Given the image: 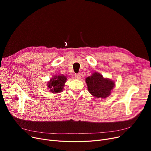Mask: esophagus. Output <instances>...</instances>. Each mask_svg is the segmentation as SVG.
<instances>
[{
    "instance_id": "obj_1",
    "label": "esophagus",
    "mask_w": 151,
    "mask_h": 151,
    "mask_svg": "<svg viewBox=\"0 0 151 151\" xmlns=\"http://www.w3.org/2000/svg\"><path fill=\"white\" fill-rule=\"evenodd\" d=\"M75 78L76 79V80H80V79L81 78V75L80 73H78V74H76L75 75Z\"/></svg>"
}]
</instances>
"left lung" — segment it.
<instances>
[{
	"mask_svg": "<svg viewBox=\"0 0 151 151\" xmlns=\"http://www.w3.org/2000/svg\"><path fill=\"white\" fill-rule=\"evenodd\" d=\"M89 93L94 97L106 99L111 93L116 86L115 82L111 79L104 78L98 72H93L91 76L86 78Z\"/></svg>",
	"mask_w": 151,
	"mask_h": 151,
	"instance_id": "left-lung-1",
	"label": "left lung"
}]
</instances>
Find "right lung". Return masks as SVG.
Wrapping results in <instances>:
<instances>
[{"label": "right lung", "instance_id": "1", "mask_svg": "<svg viewBox=\"0 0 151 151\" xmlns=\"http://www.w3.org/2000/svg\"><path fill=\"white\" fill-rule=\"evenodd\" d=\"M67 80V76L63 75L53 76L47 83V88L50 89V92L57 93L62 92Z\"/></svg>", "mask_w": 151, "mask_h": 151}]
</instances>
